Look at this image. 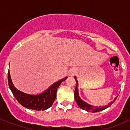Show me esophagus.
Listing matches in <instances>:
<instances>
[{
	"label": "esophagus",
	"mask_w": 130,
	"mask_h": 130,
	"mask_svg": "<svg viewBox=\"0 0 130 130\" xmlns=\"http://www.w3.org/2000/svg\"><path fill=\"white\" fill-rule=\"evenodd\" d=\"M68 74H69L70 76H73L74 75V70H70V71H69V73H68Z\"/></svg>",
	"instance_id": "esophagus-1"
}]
</instances>
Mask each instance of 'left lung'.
Returning a JSON list of instances; mask_svg holds the SVG:
<instances>
[{
    "label": "left lung",
    "instance_id": "obj_1",
    "mask_svg": "<svg viewBox=\"0 0 130 130\" xmlns=\"http://www.w3.org/2000/svg\"><path fill=\"white\" fill-rule=\"evenodd\" d=\"M74 79H75L76 82V86L75 90H74V98H75L76 102L77 103V105L79 106V107L82 109L85 110V111L87 112H99L101 111H103V110L105 109L109 108L111 106V104L116 101V100L117 99V96H116V98H114V100L111 101V103H109L108 105H106L105 106H95L91 105V104H89L85 102L84 101H83L81 98H80L79 95V92H78V81H77L76 76H74Z\"/></svg>",
    "mask_w": 130,
    "mask_h": 130
}]
</instances>
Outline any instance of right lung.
I'll return each mask as SVG.
<instances>
[{"mask_svg":"<svg viewBox=\"0 0 130 130\" xmlns=\"http://www.w3.org/2000/svg\"><path fill=\"white\" fill-rule=\"evenodd\" d=\"M68 77H65L52 84L47 89L42 93L32 95L24 93L18 90L13 85L10 71L8 73V82L9 87L13 95L18 101L25 108L35 111H44L50 108L53 105L56 98L57 88L62 81L66 80Z\"/></svg>","mask_w":130,"mask_h":130,"instance_id":"right-lung-1","label":"right lung"}]
</instances>
